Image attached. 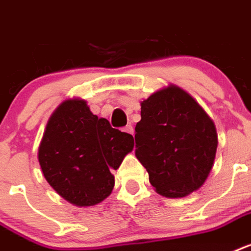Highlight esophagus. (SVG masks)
<instances>
[{
	"instance_id": "obj_1",
	"label": "esophagus",
	"mask_w": 251,
	"mask_h": 251,
	"mask_svg": "<svg viewBox=\"0 0 251 251\" xmlns=\"http://www.w3.org/2000/svg\"><path fill=\"white\" fill-rule=\"evenodd\" d=\"M124 131L127 132V134H131V135H134V129H132V126H131V125H127V126H126L125 129H124Z\"/></svg>"
}]
</instances>
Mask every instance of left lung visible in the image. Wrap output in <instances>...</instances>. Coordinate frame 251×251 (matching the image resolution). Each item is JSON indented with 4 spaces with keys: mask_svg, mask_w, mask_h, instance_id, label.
Segmentation results:
<instances>
[{
    "mask_svg": "<svg viewBox=\"0 0 251 251\" xmlns=\"http://www.w3.org/2000/svg\"><path fill=\"white\" fill-rule=\"evenodd\" d=\"M135 156L161 196L185 197L206 182L218 134L213 120L187 91L168 85L140 101Z\"/></svg>",
    "mask_w": 251,
    "mask_h": 251,
    "instance_id": "1",
    "label": "left lung"
}]
</instances>
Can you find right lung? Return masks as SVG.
Returning a JSON list of instances; mask_svg holds the SVG:
<instances>
[{
    "label": "right lung",
    "instance_id": "1",
    "mask_svg": "<svg viewBox=\"0 0 251 251\" xmlns=\"http://www.w3.org/2000/svg\"><path fill=\"white\" fill-rule=\"evenodd\" d=\"M132 148V135L93 115L86 100L69 98L49 119L38 162L59 196L76 206H94L112 193L111 172L120 168Z\"/></svg>",
    "mask_w": 251,
    "mask_h": 251
}]
</instances>
